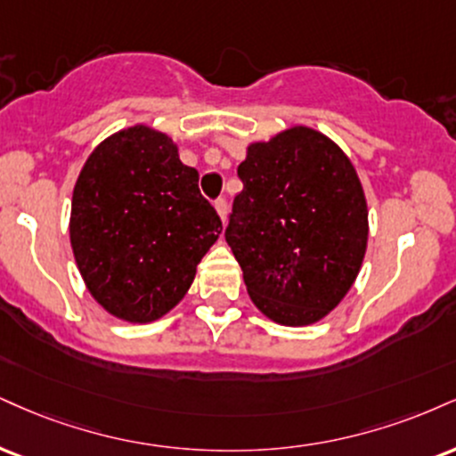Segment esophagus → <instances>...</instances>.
<instances>
[{
	"label": "esophagus",
	"mask_w": 456,
	"mask_h": 456,
	"mask_svg": "<svg viewBox=\"0 0 456 456\" xmlns=\"http://www.w3.org/2000/svg\"><path fill=\"white\" fill-rule=\"evenodd\" d=\"M214 208H216V212H218V216H221V221L223 223L227 221V200H224V197H218V200L214 201Z\"/></svg>",
	"instance_id": "34e87169"
}]
</instances>
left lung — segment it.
<instances>
[{
    "label": "left lung",
    "mask_w": 456,
    "mask_h": 456,
    "mask_svg": "<svg viewBox=\"0 0 456 456\" xmlns=\"http://www.w3.org/2000/svg\"><path fill=\"white\" fill-rule=\"evenodd\" d=\"M224 240L250 299L281 325L329 314L365 256L367 204L350 159L327 135L290 127L248 146Z\"/></svg>",
    "instance_id": "8db88e82"
}]
</instances>
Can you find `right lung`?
<instances>
[{
    "label": "right lung",
    "instance_id": "obj_1",
    "mask_svg": "<svg viewBox=\"0 0 456 456\" xmlns=\"http://www.w3.org/2000/svg\"><path fill=\"white\" fill-rule=\"evenodd\" d=\"M221 232L197 169L144 125L103 140L76 180L71 250L97 304L123 321L151 322L172 310Z\"/></svg>",
    "mask_w": 456,
    "mask_h": 456
}]
</instances>
